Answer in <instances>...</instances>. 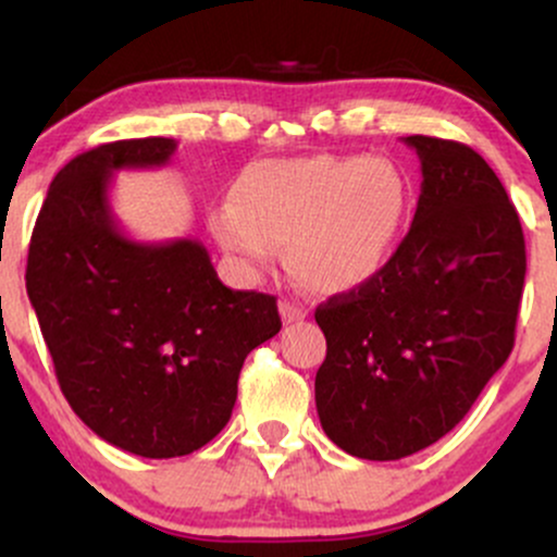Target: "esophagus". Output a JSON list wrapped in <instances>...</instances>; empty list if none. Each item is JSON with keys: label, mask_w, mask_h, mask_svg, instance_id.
Masks as SVG:
<instances>
[{"label": "esophagus", "mask_w": 557, "mask_h": 557, "mask_svg": "<svg viewBox=\"0 0 557 557\" xmlns=\"http://www.w3.org/2000/svg\"><path fill=\"white\" fill-rule=\"evenodd\" d=\"M280 317H283L285 324L300 322V319L306 317V309H304V306L293 304V300H283V304H280Z\"/></svg>", "instance_id": "34e87169"}]
</instances>
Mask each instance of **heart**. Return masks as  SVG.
<instances>
[{
	"instance_id": "obj_1",
	"label": "heart",
	"mask_w": 557,
	"mask_h": 557,
	"mask_svg": "<svg viewBox=\"0 0 557 557\" xmlns=\"http://www.w3.org/2000/svg\"><path fill=\"white\" fill-rule=\"evenodd\" d=\"M408 212L411 183L395 162L314 154L248 164L209 225L225 251L259 270L290 248L300 283L348 293L385 272Z\"/></svg>"
}]
</instances>
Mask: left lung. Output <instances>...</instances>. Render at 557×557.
Wrapping results in <instances>:
<instances>
[{"mask_svg":"<svg viewBox=\"0 0 557 557\" xmlns=\"http://www.w3.org/2000/svg\"><path fill=\"white\" fill-rule=\"evenodd\" d=\"M421 162L411 230L372 283L317 309V413L337 447L398 461L445 437L513 350L527 246L497 175L456 140L403 138Z\"/></svg>","mask_w":557,"mask_h":557,"instance_id":"8db88e82","label":"left lung"}]
</instances>
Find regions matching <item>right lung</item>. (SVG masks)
<instances>
[{
    "label": "right lung",
    "instance_id": "add662e5",
    "mask_svg": "<svg viewBox=\"0 0 557 557\" xmlns=\"http://www.w3.org/2000/svg\"><path fill=\"white\" fill-rule=\"evenodd\" d=\"M172 138L101 144L57 172L28 248V287L57 380L101 440L144 458L222 432L246 356L283 327L277 300L230 290L194 238L133 240L112 175L164 168Z\"/></svg>",
    "mask_w": 557,
    "mask_h": 557
}]
</instances>
